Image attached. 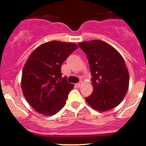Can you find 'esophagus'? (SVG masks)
Wrapping results in <instances>:
<instances>
[{
	"label": "esophagus",
	"instance_id": "34e87169",
	"mask_svg": "<svg viewBox=\"0 0 146 146\" xmlns=\"http://www.w3.org/2000/svg\"><path fill=\"white\" fill-rule=\"evenodd\" d=\"M82 82H80L77 83L76 84H75V86H76L77 87H80L82 86Z\"/></svg>",
	"mask_w": 146,
	"mask_h": 146
}]
</instances>
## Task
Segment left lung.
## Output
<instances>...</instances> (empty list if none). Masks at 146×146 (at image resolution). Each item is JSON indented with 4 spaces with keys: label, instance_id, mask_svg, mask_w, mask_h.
<instances>
[{
    "label": "left lung",
    "instance_id": "8db88e82",
    "mask_svg": "<svg viewBox=\"0 0 146 146\" xmlns=\"http://www.w3.org/2000/svg\"><path fill=\"white\" fill-rule=\"evenodd\" d=\"M79 46L89 62L93 91L86 101L100 112L113 109L121 103L129 86L124 60L111 45L102 40L83 42Z\"/></svg>",
    "mask_w": 146,
    "mask_h": 146
}]
</instances>
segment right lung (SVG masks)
Segmentation results:
<instances>
[{
    "label": "right lung",
    "mask_w": 146,
    "mask_h": 146,
    "mask_svg": "<svg viewBox=\"0 0 146 146\" xmlns=\"http://www.w3.org/2000/svg\"><path fill=\"white\" fill-rule=\"evenodd\" d=\"M75 43L50 41L33 51L23 70L21 87L28 103L38 113L51 116L65 105L74 85L62 79V64L78 48Z\"/></svg>",
    "instance_id": "add662e5"
}]
</instances>
